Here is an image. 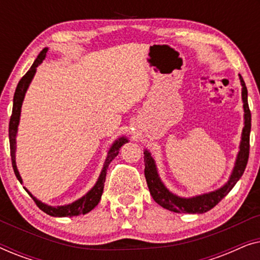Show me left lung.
<instances>
[{"label": "left lung", "mask_w": 260, "mask_h": 260, "mask_svg": "<svg viewBox=\"0 0 260 260\" xmlns=\"http://www.w3.org/2000/svg\"><path fill=\"white\" fill-rule=\"evenodd\" d=\"M240 83H241V99L244 103V129L241 134V142H240V150L238 152L236 165H234L233 172L231 174L230 180L227 181L225 186H222L219 189L211 193L198 195L193 198H180L177 195L173 194L172 191L167 189L165 184L159 179L157 168H156L154 158L151 157L150 152L148 150L144 151V175L147 180L149 191L151 197L163 208L169 209V211L175 213H190V214H201V213L208 212L214 206L219 204L227 194L230 193L231 189L236 186V183L243 176L246 168L248 161V154H250V133H251V111L248 108L247 102V88L245 85L243 77L239 74Z\"/></svg>", "instance_id": "8db88e82"}]
</instances>
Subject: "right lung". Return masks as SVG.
Instances as JSON below:
<instances>
[{"instance_id":"add662e5","label":"right lung","mask_w":260,"mask_h":260,"mask_svg":"<svg viewBox=\"0 0 260 260\" xmlns=\"http://www.w3.org/2000/svg\"><path fill=\"white\" fill-rule=\"evenodd\" d=\"M48 48H44L40 52V54L38 55V58L35 59V61L29 71L24 74V76L21 78V80L17 84L15 93H14V101H13V111H12V116H10V122H9V143H10V156H12V165H13V169L14 173L17 177V180L22 183V179H21L19 170H17L16 167V162H15V149H16V133H17V126H19V122H20V115H21V106H22V102L24 98V94H26L27 88L29 86L31 79H33L35 72H37V67L40 65L42 62V60L45 59L46 53H47ZM127 140L125 137H120L117 140L115 143L112 144V147L110 148V150L108 152V157H106L104 166H103L102 173L98 177V181L95 182L93 188L88 191L86 195H84L83 198H80L79 200L72 202L70 205H65V206H56V207H52V206H48L46 204H42L41 201H39L37 198L33 197L29 191H28L26 188V191L30 195V198L33 199L35 204L39 208L41 209L42 212H45L46 214L51 215V216H77L80 214H86L90 211H92L95 206L98 205V202L101 201L102 194H103V189H104V182H105V177H106V170L109 168V165L111 163L113 158L118 155L119 149L123 144H125Z\"/></svg>"}]
</instances>
